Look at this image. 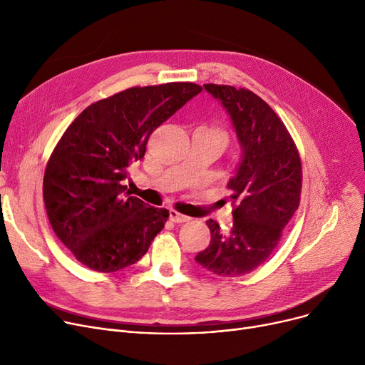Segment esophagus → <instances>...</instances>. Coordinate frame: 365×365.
<instances>
[{"mask_svg":"<svg viewBox=\"0 0 365 365\" xmlns=\"http://www.w3.org/2000/svg\"><path fill=\"white\" fill-rule=\"evenodd\" d=\"M170 220L175 223H183V222H187L189 217L180 215L179 212H176V210H170Z\"/></svg>","mask_w":365,"mask_h":365,"instance_id":"obj_1","label":"esophagus"}]
</instances>
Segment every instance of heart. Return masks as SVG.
<instances>
[{"mask_svg":"<svg viewBox=\"0 0 365 365\" xmlns=\"http://www.w3.org/2000/svg\"><path fill=\"white\" fill-rule=\"evenodd\" d=\"M215 131H217V130H215ZM217 133H219V134H222V136H223V138L226 139V136H225V133H222V131H217Z\"/></svg>","mask_w":365,"mask_h":365,"instance_id":"obj_1","label":"heart"}]
</instances>
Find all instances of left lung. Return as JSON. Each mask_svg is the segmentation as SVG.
Returning <instances> with one entry per match:
<instances>
[{
  "label": "left lung",
  "mask_w": 365,
  "mask_h": 365,
  "mask_svg": "<svg viewBox=\"0 0 365 365\" xmlns=\"http://www.w3.org/2000/svg\"><path fill=\"white\" fill-rule=\"evenodd\" d=\"M232 121L241 160L227 182L234 225L222 232L207 220L208 247L198 264L220 277H241L266 262L300 202L302 163L284 123L257 94L232 86L204 84Z\"/></svg>",
  "instance_id": "left-lung-1"
}]
</instances>
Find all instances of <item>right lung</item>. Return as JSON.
<instances>
[{"label":"right lung","mask_w":365,"mask_h":365,"mask_svg":"<svg viewBox=\"0 0 365 365\" xmlns=\"http://www.w3.org/2000/svg\"><path fill=\"white\" fill-rule=\"evenodd\" d=\"M194 83L133 87L86 108L47 163L43 195L54 234L75 259L115 272L145 256L168 210L130 195L128 167L152 131L201 93Z\"/></svg>","instance_id":"obj_1"}]
</instances>
